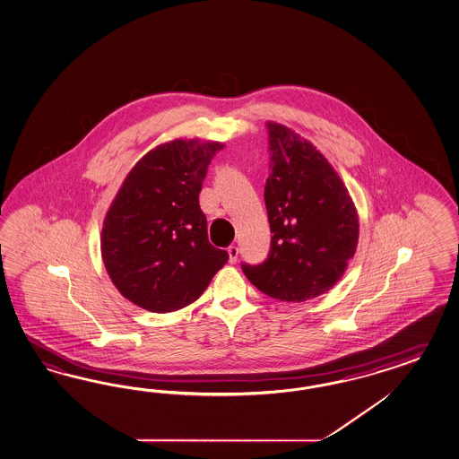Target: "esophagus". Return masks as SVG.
Listing matches in <instances>:
<instances>
[{
  "label": "esophagus",
  "instance_id": "1",
  "mask_svg": "<svg viewBox=\"0 0 459 459\" xmlns=\"http://www.w3.org/2000/svg\"><path fill=\"white\" fill-rule=\"evenodd\" d=\"M228 255H230V263H236V259H238V247L235 245L228 247Z\"/></svg>",
  "mask_w": 459,
  "mask_h": 459
}]
</instances>
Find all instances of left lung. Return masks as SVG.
<instances>
[{
	"label": "left lung",
	"instance_id": "8db88e82",
	"mask_svg": "<svg viewBox=\"0 0 459 459\" xmlns=\"http://www.w3.org/2000/svg\"><path fill=\"white\" fill-rule=\"evenodd\" d=\"M268 134L270 256L243 271L259 291L301 303L340 281L356 253L359 220L350 191L313 143L274 121Z\"/></svg>",
	"mask_w": 459,
	"mask_h": 459
}]
</instances>
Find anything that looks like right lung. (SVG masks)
<instances>
[{
  "mask_svg": "<svg viewBox=\"0 0 459 459\" xmlns=\"http://www.w3.org/2000/svg\"><path fill=\"white\" fill-rule=\"evenodd\" d=\"M223 143L173 140L143 156L101 230L106 273L133 305L171 313L196 301L228 261L208 239L200 191Z\"/></svg>",
  "mask_w": 459,
  "mask_h": 459,
  "instance_id": "right-lung-1",
  "label": "right lung"
}]
</instances>
